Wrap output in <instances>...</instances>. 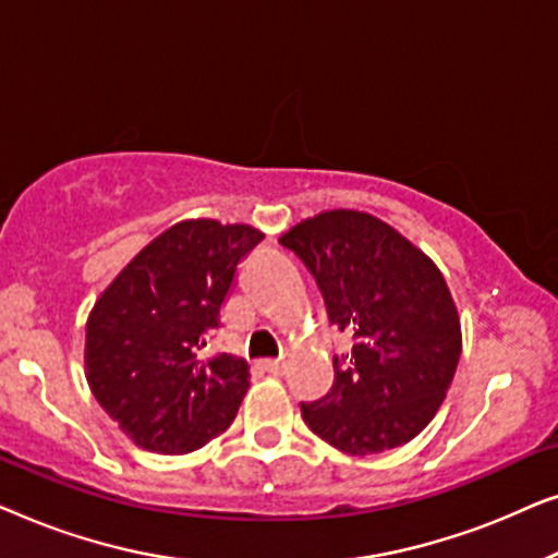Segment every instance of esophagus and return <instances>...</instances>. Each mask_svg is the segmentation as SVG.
<instances>
[{
  "label": "esophagus",
  "mask_w": 558,
  "mask_h": 558,
  "mask_svg": "<svg viewBox=\"0 0 558 558\" xmlns=\"http://www.w3.org/2000/svg\"><path fill=\"white\" fill-rule=\"evenodd\" d=\"M264 371L274 373V376H281V373H284V363H281V361H264Z\"/></svg>",
  "instance_id": "obj_1"
}]
</instances>
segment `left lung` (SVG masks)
Wrapping results in <instances>:
<instances>
[{
  "label": "left lung",
  "instance_id": "1",
  "mask_svg": "<svg viewBox=\"0 0 558 558\" xmlns=\"http://www.w3.org/2000/svg\"><path fill=\"white\" fill-rule=\"evenodd\" d=\"M279 243L307 266L330 323L350 335V353L332 357L330 391L300 403L304 424L348 454L407 445L437 414L460 363L445 277L368 213H319Z\"/></svg>",
  "mask_w": 558,
  "mask_h": 558
}]
</instances>
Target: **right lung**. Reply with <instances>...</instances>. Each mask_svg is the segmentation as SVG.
I'll list each match as a JSON object with an SVG mask.
<instances>
[{
    "instance_id": "add662e5",
    "label": "right lung",
    "mask_w": 558,
    "mask_h": 558,
    "mask_svg": "<svg viewBox=\"0 0 558 558\" xmlns=\"http://www.w3.org/2000/svg\"><path fill=\"white\" fill-rule=\"evenodd\" d=\"M251 226L182 220L111 281L86 325V378L136 445L185 454L226 432L248 391V363L203 357L239 277L262 243Z\"/></svg>"
}]
</instances>
